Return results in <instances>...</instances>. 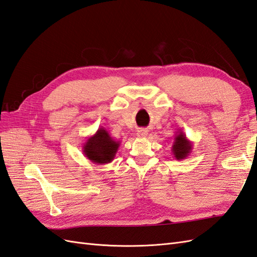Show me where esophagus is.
<instances>
[{"mask_svg":"<svg viewBox=\"0 0 257 257\" xmlns=\"http://www.w3.org/2000/svg\"><path fill=\"white\" fill-rule=\"evenodd\" d=\"M137 135H138V137H140V138L147 137L148 136V130H146V129H139V130H138Z\"/></svg>","mask_w":257,"mask_h":257,"instance_id":"1","label":"esophagus"}]
</instances>
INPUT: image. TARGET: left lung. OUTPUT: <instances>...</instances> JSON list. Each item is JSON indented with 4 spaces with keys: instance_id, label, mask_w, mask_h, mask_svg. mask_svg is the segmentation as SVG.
I'll use <instances>...</instances> for the list:
<instances>
[{
    "instance_id": "1",
    "label": "left lung",
    "mask_w": 257,
    "mask_h": 257,
    "mask_svg": "<svg viewBox=\"0 0 257 257\" xmlns=\"http://www.w3.org/2000/svg\"><path fill=\"white\" fill-rule=\"evenodd\" d=\"M175 141L172 147V152L177 161L185 160L192 152V142L188 140L182 129L175 133Z\"/></svg>"
}]
</instances>
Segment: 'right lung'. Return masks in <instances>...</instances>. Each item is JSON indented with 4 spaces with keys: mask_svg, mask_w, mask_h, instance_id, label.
Listing matches in <instances>:
<instances>
[{
    "mask_svg": "<svg viewBox=\"0 0 257 257\" xmlns=\"http://www.w3.org/2000/svg\"><path fill=\"white\" fill-rule=\"evenodd\" d=\"M119 146L120 141L114 140L108 131L102 127L83 143L82 152L91 163L105 165L114 161Z\"/></svg>",
    "mask_w": 257,
    "mask_h": 257,
    "instance_id": "obj_1",
    "label": "right lung"
}]
</instances>
